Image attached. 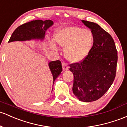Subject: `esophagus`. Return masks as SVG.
Masks as SVG:
<instances>
[{
  "label": "esophagus",
  "instance_id": "obj_1",
  "mask_svg": "<svg viewBox=\"0 0 127 127\" xmlns=\"http://www.w3.org/2000/svg\"><path fill=\"white\" fill-rule=\"evenodd\" d=\"M62 67H63V70L66 71V70H67L68 69H69V67L67 66V64L66 63H63Z\"/></svg>",
  "mask_w": 127,
  "mask_h": 127
}]
</instances>
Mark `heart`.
<instances>
[{
    "label": "heart",
    "mask_w": 127,
    "mask_h": 127,
    "mask_svg": "<svg viewBox=\"0 0 127 127\" xmlns=\"http://www.w3.org/2000/svg\"><path fill=\"white\" fill-rule=\"evenodd\" d=\"M55 40L64 49L65 58L71 63H79L87 56L92 48L95 36L90 30L78 26H70L63 28L57 31ZM51 47L57 49L54 41Z\"/></svg>",
    "instance_id": "obj_1"
}]
</instances>
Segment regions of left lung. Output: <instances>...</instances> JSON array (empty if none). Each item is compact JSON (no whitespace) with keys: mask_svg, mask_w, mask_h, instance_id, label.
<instances>
[{"mask_svg":"<svg viewBox=\"0 0 127 127\" xmlns=\"http://www.w3.org/2000/svg\"><path fill=\"white\" fill-rule=\"evenodd\" d=\"M95 36L91 51L84 60L70 65L73 74L72 91L83 102H92L102 97L113 83L118 52L113 39L97 23L81 20Z\"/></svg>","mask_w":127,"mask_h":127,"instance_id":"left-lung-1","label":"left lung"}]
</instances>
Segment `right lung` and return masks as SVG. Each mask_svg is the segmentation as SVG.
Masks as SVG:
<instances>
[{
  "instance_id": "obj_1",
  "label": "right lung",
  "mask_w": 127,
  "mask_h": 127,
  "mask_svg": "<svg viewBox=\"0 0 127 127\" xmlns=\"http://www.w3.org/2000/svg\"><path fill=\"white\" fill-rule=\"evenodd\" d=\"M54 25L51 20L43 21L35 20L19 26L12 33L8 43L16 41H31L41 40L44 39L46 31ZM49 67L53 76V85L54 81L61 74L62 66L60 61H50L48 63Z\"/></svg>"
}]
</instances>
